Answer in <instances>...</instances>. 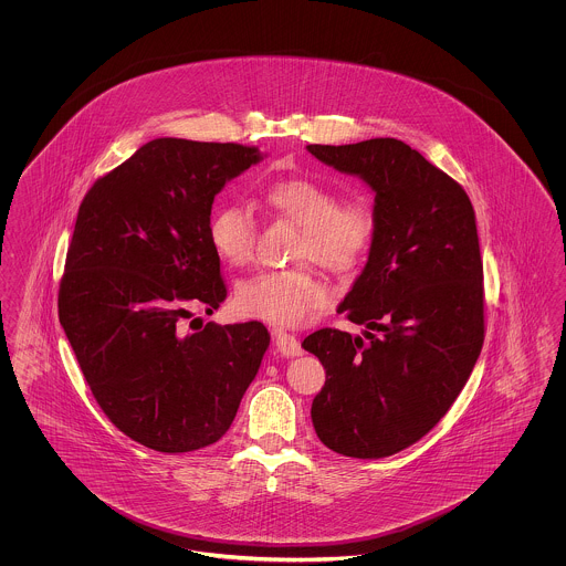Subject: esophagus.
Masks as SVG:
<instances>
[{
	"instance_id": "obj_1",
	"label": "esophagus",
	"mask_w": 566,
	"mask_h": 566,
	"mask_svg": "<svg viewBox=\"0 0 566 566\" xmlns=\"http://www.w3.org/2000/svg\"><path fill=\"white\" fill-rule=\"evenodd\" d=\"M273 346L282 356H298L303 352L295 335L284 331H273Z\"/></svg>"
}]
</instances>
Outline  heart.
<instances>
[{
    "label": "heart",
    "mask_w": 566,
    "mask_h": 566,
    "mask_svg": "<svg viewBox=\"0 0 566 566\" xmlns=\"http://www.w3.org/2000/svg\"><path fill=\"white\" fill-rule=\"evenodd\" d=\"M263 203L301 227L295 261L344 273L358 265L374 240L376 216L363 195L337 199L335 190L321 182L289 178L268 185ZM208 238L222 261L243 268L254 256L256 218L242 203H224L210 218ZM328 298L326 282L310 265L254 273L235 286L233 296L243 316L289 326L305 323Z\"/></svg>",
    "instance_id": "heart-1"
}]
</instances>
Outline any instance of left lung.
<instances>
[{
  "label": "left lung",
  "mask_w": 566,
  "mask_h": 566,
  "mask_svg": "<svg viewBox=\"0 0 566 566\" xmlns=\"http://www.w3.org/2000/svg\"><path fill=\"white\" fill-rule=\"evenodd\" d=\"M376 192L369 259L337 312L365 339L321 328L303 339L326 369L312 403L324 446L352 458L392 457L446 416L484 346V265L464 189L395 137L310 144Z\"/></svg>",
  "instance_id": "8db88e82"
}]
</instances>
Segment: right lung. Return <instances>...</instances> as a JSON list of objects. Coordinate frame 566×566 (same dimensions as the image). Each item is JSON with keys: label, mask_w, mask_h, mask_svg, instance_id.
I'll return each instance as SVG.
<instances>
[{"label": "right lung", "mask_w": 566, "mask_h": 566, "mask_svg": "<svg viewBox=\"0 0 566 566\" xmlns=\"http://www.w3.org/2000/svg\"><path fill=\"white\" fill-rule=\"evenodd\" d=\"M261 159L254 146L159 137L82 199L59 323L109 422L150 450L216 443L270 348L256 321L182 328L189 305L212 314L227 296L212 203Z\"/></svg>", "instance_id": "add662e5"}]
</instances>
